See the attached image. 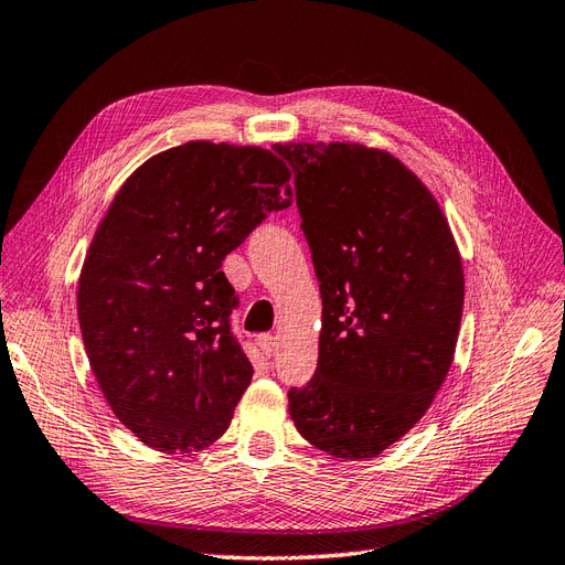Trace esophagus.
Returning a JSON list of instances; mask_svg holds the SVG:
<instances>
[{
	"label": "esophagus",
	"instance_id": "34e87169",
	"mask_svg": "<svg viewBox=\"0 0 565 565\" xmlns=\"http://www.w3.org/2000/svg\"><path fill=\"white\" fill-rule=\"evenodd\" d=\"M275 345H278V342H275L273 335H260L258 338V348H260V352H264L266 356H270L275 352Z\"/></svg>",
	"mask_w": 565,
	"mask_h": 565
}]
</instances>
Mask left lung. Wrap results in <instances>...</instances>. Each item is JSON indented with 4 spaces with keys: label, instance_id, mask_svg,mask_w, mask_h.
I'll use <instances>...</instances> for the list:
<instances>
[{
    "label": "left lung",
    "instance_id": "left-lung-1",
    "mask_svg": "<svg viewBox=\"0 0 565 565\" xmlns=\"http://www.w3.org/2000/svg\"><path fill=\"white\" fill-rule=\"evenodd\" d=\"M323 299L319 364L290 417L330 456H381L448 374L465 278L450 227L401 160L360 143H285Z\"/></svg>",
    "mask_w": 565,
    "mask_h": 565
}]
</instances>
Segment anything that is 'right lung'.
<instances>
[{
    "label": "right lung",
    "instance_id": "1",
    "mask_svg": "<svg viewBox=\"0 0 565 565\" xmlns=\"http://www.w3.org/2000/svg\"><path fill=\"white\" fill-rule=\"evenodd\" d=\"M278 146L191 141L136 170L95 232L78 323L119 422L164 452L223 436L254 366L232 333L223 260L292 205Z\"/></svg>",
    "mask_w": 565,
    "mask_h": 565
}]
</instances>
